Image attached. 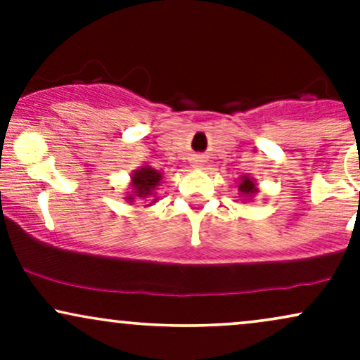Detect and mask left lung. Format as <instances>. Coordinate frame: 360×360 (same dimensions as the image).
Returning <instances> with one entry per match:
<instances>
[{
    "label": "left lung",
    "mask_w": 360,
    "mask_h": 360,
    "mask_svg": "<svg viewBox=\"0 0 360 360\" xmlns=\"http://www.w3.org/2000/svg\"><path fill=\"white\" fill-rule=\"evenodd\" d=\"M238 191L243 198H252L255 196V193L259 191L257 186H255V179H252L249 176H242L240 179H238Z\"/></svg>",
    "instance_id": "obj_1"
}]
</instances>
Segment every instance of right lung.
<instances>
[{
  "mask_svg": "<svg viewBox=\"0 0 360 360\" xmlns=\"http://www.w3.org/2000/svg\"><path fill=\"white\" fill-rule=\"evenodd\" d=\"M160 181H162V174H160L159 171H155L154 167H139L137 171L131 172V193L128 194L125 200L130 201V203H134L135 200H147L150 201V203L146 206H150L157 201L155 191Z\"/></svg>",
  "mask_w": 360,
  "mask_h": 360,
  "instance_id": "add662e5",
  "label": "right lung"
}]
</instances>
